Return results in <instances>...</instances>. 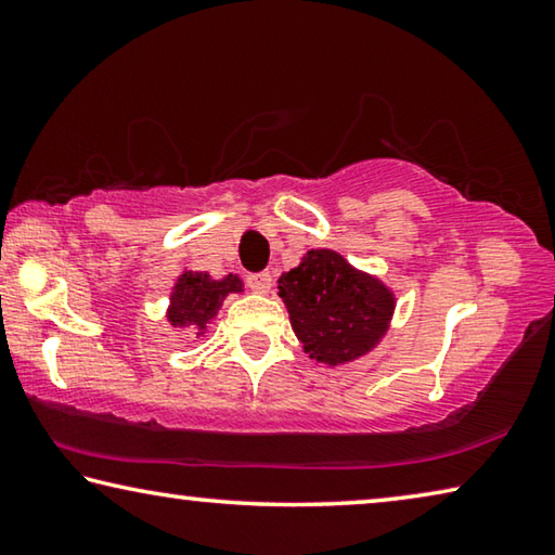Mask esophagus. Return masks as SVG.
Here are the masks:
<instances>
[{"label":"esophagus","mask_w":555,"mask_h":555,"mask_svg":"<svg viewBox=\"0 0 555 555\" xmlns=\"http://www.w3.org/2000/svg\"><path fill=\"white\" fill-rule=\"evenodd\" d=\"M271 284H274V279H271L269 271H261V274H249L247 276V286L251 291H257V294H269Z\"/></svg>","instance_id":"1"}]
</instances>
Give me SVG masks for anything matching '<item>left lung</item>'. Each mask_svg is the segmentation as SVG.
Masks as SVG:
<instances>
[{
  "instance_id": "obj_1",
  "label": "left lung",
  "mask_w": 555,
  "mask_h": 555,
  "mask_svg": "<svg viewBox=\"0 0 555 555\" xmlns=\"http://www.w3.org/2000/svg\"><path fill=\"white\" fill-rule=\"evenodd\" d=\"M291 327L311 360L337 367L372 352L387 335L397 296L333 249L306 251L279 276Z\"/></svg>"
}]
</instances>
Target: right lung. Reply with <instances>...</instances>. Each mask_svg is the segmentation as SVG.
I'll use <instances>...</instances> for the list:
<instances>
[{
    "mask_svg": "<svg viewBox=\"0 0 555 555\" xmlns=\"http://www.w3.org/2000/svg\"><path fill=\"white\" fill-rule=\"evenodd\" d=\"M244 281L237 274L212 279L208 271L185 269L176 279L168 298L166 321L178 331L205 335L230 294H242Z\"/></svg>",
    "mask_w": 555,
    "mask_h": 555,
    "instance_id": "obj_1",
    "label": "right lung"
}]
</instances>
